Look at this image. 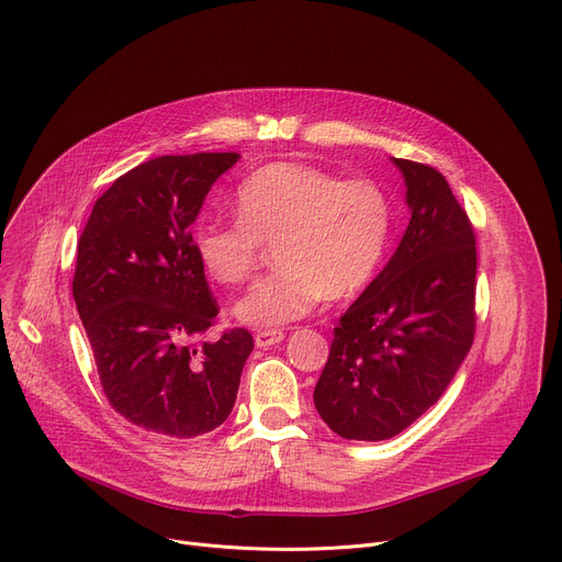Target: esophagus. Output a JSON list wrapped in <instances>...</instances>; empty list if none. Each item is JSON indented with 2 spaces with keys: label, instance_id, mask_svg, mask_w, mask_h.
<instances>
[{
  "label": "esophagus",
  "instance_id": "34e87169",
  "mask_svg": "<svg viewBox=\"0 0 562 562\" xmlns=\"http://www.w3.org/2000/svg\"><path fill=\"white\" fill-rule=\"evenodd\" d=\"M283 330H277V328H272V330H258L256 335H254V344L258 349H270V347H274V344H279V341H283Z\"/></svg>",
  "mask_w": 562,
  "mask_h": 562
}]
</instances>
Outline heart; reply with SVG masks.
Listing matches in <instances>:
<instances>
[{
	"label": "heart",
	"instance_id": "b5f03b06",
	"mask_svg": "<svg viewBox=\"0 0 562 562\" xmlns=\"http://www.w3.org/2000/svg\"><path fill=\"white\" fill-rule=\"evenodd\" d=\"M234 223L213 218L193 232L204 272L218 283H243L272 243L279 266L256 281L234 315L256 328H274L311 315L322 299H349L382 266L394 211L371 180H341L301 161L258 168L234 193Z\"/></svg>",
	"mask_w": 562,
	"mask_h": 562
}]
</instances>
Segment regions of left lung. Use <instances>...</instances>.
Masks as SVG:
<instances>
[{
	"mask_svg": "<svg viewBox=\"0 0 562 562\" xmlns=\"http://www.w3.org/2000/svg\"><path fill=\"white\" fill-rule=\"evenodd\" d=\"M409 225L384 270L341 315L315 407L344 439L384 441L435 405L474 337L477 249L465 211L431 166L396 159Z\"/></svg>",
	"mask_w": 562,
	"mask_h": 562,
	"instance_id": "obj_1",
	"label": "left lung"
}]
</instances>
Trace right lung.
<instances>
[{
  "instance_id": "add662e5",
  "label": "right lung",
  "mask_w": 562,
  "mask_h": 562,
  "mask_svg": "<svg viewBox=\"0 0 562 562\" xmlns=\"http://www.w3.org/2000/svg\"><path fill=\"white\" fill-rule=\"evenodd\" d=\"M238 153L164 155L97 200L74 301L110 405L133 425L193 439L227 420L254 349L249 330L195 344L218 315L193 249V223Z\"/></svg>"
}]
</instances>
